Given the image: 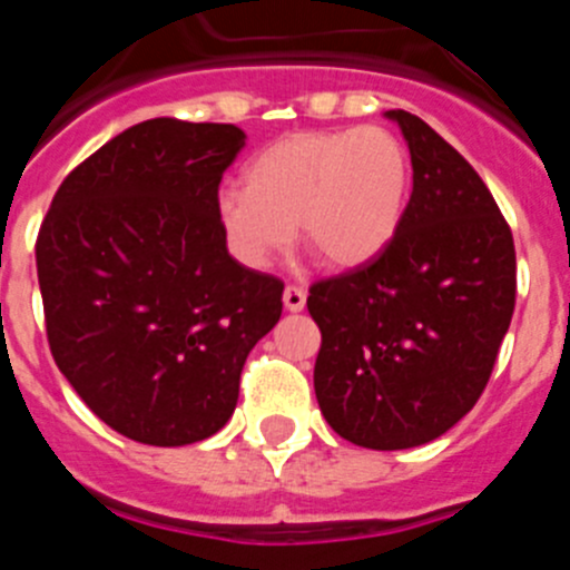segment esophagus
<instances>
[{
  "label": "esophagus",
  "instance_id": "obj_1",
  "mask_svg": "<svg viewBox=\"0 0 570 570\" xmlns=\"http://www.w3.org/2000/svg\"><path fill=\"white\" fill-rule=\"evenodd\" d=\"M305 299H308V294H305V288H299V285H288L285 294H282V302H285V308H288L291 314L305 308Z\"/></svg>",
  "mask_w": 570,
  "mask_h": 570
}]
</instances>
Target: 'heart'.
<instances>
[{"label":"heart","instance_id":"b5f03b06","mask_svg":"<svg viewBox=\"0 0 570 570\" xmlns=\"http://www.w3.org/2000/svg\"><path fill=\"white\" fill-rule=\"evenodd\" d=\"M245 190L216 196L230 254L268 268L299 225L305 248L328 268L367 265L394 242L405 214L411 163L385 128L296 130L262 148L242 174Z\"/></svg>","mask_w":570,"mask_h":570}]
</instances>
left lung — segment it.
<instances>
[{"label":"left lung","instance_id":"obj_1","mask_svg":"<svg viewBox=\"0 0 570 570\" xmlns=\"http://www.w3.org/2000/svg\"><path fill=\"white\" fill-rule=\"evenodd\" d=\"M411 150L414 190L376 259L311 285L322 331L314 391L342 440L402 451L476 405L517 302L513 236L460 150L407 110H387Z\"/></svg>","mask_w":570,"mask_h":570}]
</instances>
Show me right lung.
<instances>
[{
	"label": "right lung",
	"mask_w": 570,
	"mask_h": 570,
	"mask_svg": "<svg viewBox=\"0 0 570 570\" xmlns=\"http://www.w3.org/2000/svg\"><path fill=\"white\" fill-rule=\"evenodd\" d=\"M236 125L148 119L65 176L37 239L50 354L85 405L145 445H190L234 414L282 285L228 254L219 183Z\"/></svg>",
	"instance_id": "obj_1"
}]
</instances>
